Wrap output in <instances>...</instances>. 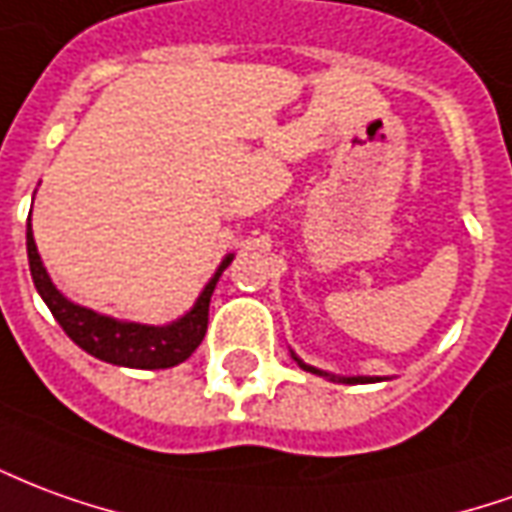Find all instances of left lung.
<instances>
[{"label": "left lung", "instance_id": "left-lung-1", "mask_svg": "<svg viewBox=\"0 0 512 512\" xmlns=\"http://www.w3.org/2000/svg\"><path fill=\"white\" fill-rule=\"evenodd\" d=\"M293 355V352H291ZM293 360L299 363V366L305 368V371H313V374H318V377H327V380L332 382H343V385H363V382H377L380 377H335V374H327V371H321V368H313V366H307V363H302L299 357L293 355Z\"/></svg>", "mask_w": 512, "mask_h": 512}]
</instances>
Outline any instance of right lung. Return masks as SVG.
<instances>
[{
    "mask_svg": "<svg viewBox=\"0 0 512 512\" xmlns=\"http://www.w3.org/2000/svg\"><path fill=\"white\" fill-rule=\"evenodd\" d=\"M27 257H30V274L35 288L41 293L46 307L52 310L57 324L66 330L71 341L88 355L99 357L105 363L127 368H171L194 355L196 346L202 343L207 332V310H210V296L219 282L221 271L230 266L232 255L221 260L213 280L207 282L205 291L199 293L196 305L177 321L166 327H152V324H135V321H119V318L102 316L91 307H82L69 302L63 293L57 291L55 282L49 280L38 246L32 238V224L27 219Z\"/></svg>",
    "mask_w": 512,
    "mask_h": 512,
    "instance_id": "1",
    "label": "right lung"
}]
</instances>
